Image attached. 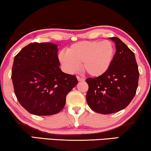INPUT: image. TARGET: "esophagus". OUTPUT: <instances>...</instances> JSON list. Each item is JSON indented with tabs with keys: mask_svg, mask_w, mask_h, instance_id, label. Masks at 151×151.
Segmentation results:
<instances>
[{
	"mask_svg": "<svg viewBox=\"0 0 151 151\" xmlns=\"http://www.w3.org/2000/svg\"><path fill=\"white\" fill-rule=\"evenodd\" d=\"M77 79H78V81H79V82H80V81H84V80H85V79H84V78H80V77H79V76H78Z\"/></svg>",
	"mask_w": 151,
	"mask_h": 151,
	"instance_id": "esophagus-1",
	"label": "esophagus"
}]
</instances>
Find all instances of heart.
I'll return each mask as SVG.
<instances>
[{
    "label": "heart",
    "mask_w": 151,
    "mask_h": 151,
    "mask_svg": "<svg viewBox=\"0 0 151 151\" xmlns=\"http://www.w3.org/2000/svg\"><path fill=\"white\" fill-rule=\"evenodd\" d=\"M114 47L109 41H83L72 44L67 52H59L58 59L66 72L74 73L80 68L91 77L104 74L112 63Z\"/></svg>",
    "instance_id": "heart-1"
}]
</instances>
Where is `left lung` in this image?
<instances>
[{"label":"left lung","mask_w":151,"mask_h":151,"mask_svg":"<svg viewBox=\"0 0 151 151\" xmlns=\"http://www.w3.org/2000/svg\"><path fill=\"white\" fill-rule=\"evenodd\" d=\"M116 45L110 67L104 74L87 78V102L90 108L103 114L115 113L130 104L138 87L139 73L135 55L118 37H109Z\"/></svg>","instance_id":"left-lung-1"}]
</instances>
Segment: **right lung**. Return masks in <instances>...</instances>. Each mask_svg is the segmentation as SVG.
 <instances>
[{"instance_id":"add662e5","label":"right lung","mask_w":151,"mask_h":151,"mask_svg":"<svg viewBox=\"0 0 151 151\" xmlns=\"http://www.w3.org/2000/svg\"><path fill=\"white\" fill-rule=\"evenodd\" d=\"M58 45L31 43L14 57L12 80L20 104L30 114L49 116L60 112L66 96L78 84L75 76L60 69Z\"/></svg>"}]
</instances>
